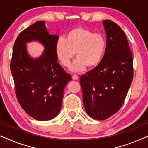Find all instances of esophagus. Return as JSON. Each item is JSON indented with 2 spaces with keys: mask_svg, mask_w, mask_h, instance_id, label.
Here are the masks:
<instances>
[{
  "mask_svg": "<svg viewBox=\"0 0 148 148\" xmlns=\"http://www.w3.org/2000/svg\"><path fill=\"white\" fill-rule=\"evenodd\" d=\"M72 79L73 80H77L79 79V77L77 75H73L72 76Z\"/></svg>",
  "mask_w": 148,
  "mask_h": 148,
  "instance_id": "1",
  "label": "esophagus"
}]
</instances>
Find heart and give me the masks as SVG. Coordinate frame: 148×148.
I'll return each instance as SVG.
<instances>
[{"label": "heart", "mask_w": 148, "mask_h": 148, "mask_svg": "<svg viewBox=\"0 0 148 148\" xmlns=\"http://www.w3.org/2000/svg\"><path fill=\"white\" fill-rule=\"evenodd\" d=\"M106 47V38L103 34L78 26L70 30L66 38H58L55 51L61 64L66 67L69 66L76 54L77 57L71 66V69L80 73L88 66L92 68L98 65L104 55Z\"/></svg>", "instance_id": "heart-1"}]
</instances>
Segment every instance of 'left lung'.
<instances>
[{
    "label": "left lung",
    "mask_w": 148,
    "mask_h": 148,
    "mask_svg": "<svg viewBox=\"0 0 148 148\" xmlns=\"http://www.w3.org/2000/svg\"><path fill=\"white\" fill-rule=\"evenodd\" d=\"M107 47L98 66L83 75L80 84L84 108L89 116L105 120L123 106L133 78V56L123 29L104 20Z\"/></svg>",
    "instance_id": "left-lung-1"
}]
</instances>
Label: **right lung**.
Listing matches in <instances>:
<instances>
[{
  "label": "right lung",
  "mask_w": 148,
  "mask_h": 148,
  "mask_svg": "<svg viewBox=\"0 0 148 148\" xmlns=\"http://www.w3.org/2000/svg\"><path fill=\"white\" fill-rule=\"evenodd\" d=\"M49 35L45 21H39L23 30L13 45L10 64L15 87V94L22 108L38 121L55 117L61 108L64 87L71 77L57 62L55 51L58 40ZM37 40L45 50L40 58L28 55L25 44Z\"/></svg>",
  "instance_id": "add662e5"
}]
</instances>
